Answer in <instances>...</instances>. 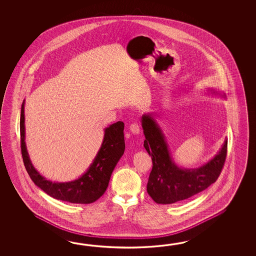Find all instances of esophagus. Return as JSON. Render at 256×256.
<instances>
[{
	"mask_svg": "<svg viewBox=\"0 0 256 256\" xmlns=\"http://www.w3.org/2000/svg\"><path fill=\"white\" fill-rule=\"evenodd\" d=\"M130 132H132L134 134H140V132H141V127H140V124H139L138 122H134V124H132L130 126Z\"/></svg>",
	"mask_w": 256,
	"mask_h": 256,
	"instance_id": "esophagus-1",
	"label": "esophagus"
}]
</instances>
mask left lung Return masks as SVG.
<instances>
[{
  "label": "left lung",
  "instance_id": "1",
  "mask_svg": "<svg viewBox=\"0 0 256 256\" xmlns=\"http://www.w3.org/2000/svg\"><path fill=\"white\" fill-rule=\"evenodd\" d=\"M142 127L146 136L144 146L152 158L147 192L154 202L158 204L181 202L216 182L227 156V139L220 152L207 164L198 168H181L173 161L164 136L152 114L142 116Z\"/></svg>",
  "mask_w": 256,
  "mask_h": 256
}]
</instances>
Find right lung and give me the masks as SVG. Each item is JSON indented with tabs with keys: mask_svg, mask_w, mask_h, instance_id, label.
I'll return each instance as SVG.
<instances>
[{
	"mask_svg": "<svg viewBox=\"0 0 256 256\" xmlns=\"http://www.w3.org/2000/svg\"><path fill=\"white\" fill-rule=\"evenodd\" d=\"M124 124L117 122L105 129L104 142L96 158L87 172L80 178L70 182H52L46 180L34 168L29 158L24 142V100L22 102L20 118L21 151L22 161L34 183L48 195L63 202L90 204L96 202L107 190L110 178L118 161L124 152Z\"/></svg>",
	"mask_w": 256,
	"mask_h": 256,
	"instance_id": "1",
	"label": "right lung"
}]
</instances>
